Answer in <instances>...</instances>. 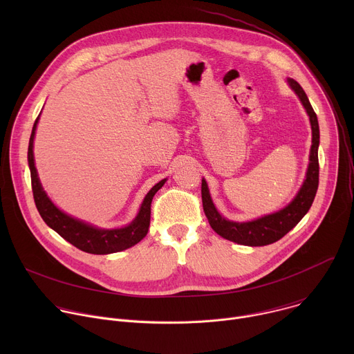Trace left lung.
Listing matches in <instances>:
<instances>
[{
    "label": "left lung",
    "instance_id": "1",
    "mask_svg": "<svg viewBox=\"0 0 354 354\" xmlns=\"http://www.w3.org/2000/svg\"><path fill=\"white\" fill-rule=\"evenodd\" d=\"M287 82L299 97L302 106L306 108L310 116L311 130H313V145L310 151V164H308L307 175L304 179V183H302L297 196L290 201V205H287L284 209L273 214H268L252 221H246V223L230 221V220H225L217 212L213 200L210 197L207 182L205 179H201V201H203V210L212 228L223 238L236 242L239 245L263 246L283 238L290 230H292L301 221L302 217L308 213L318 190L319 126H318L317 113L314 112L308 100V96L306 95L304 89L301 88V85L291 78H288Z\"/></svg>",
    "mask_w": 354,
    "mask_h": 354
}]
</instances>
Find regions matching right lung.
Returning <instances> with one entry per match:
<instances>
[{"label":"right lung","mask_w":354,"mask_h":354,"mask_svg":"<svg viewBox=\"0 0 354 354\" xmlns=\"http://www.w3.org/2000/svg\"><path fill=\"white\" fill-rule=\"evenodd\" d=\"M39 116L35 120L30 140H29L28 162L30 169L33 198H35L37 212L41 216L43 221L50 228L55 230L60 236H63L66 241L73 243L75 248L93 255L115 254V252L124 250L138 243L148 232L149 220H151V201H153L154 194L164 186L167 179H162L161 182H158L147 193L137 217L123 228L105 230V228L93 227L81 220H77L66 214L64 212H62L53 205V201L47 197L39 180L37 171L35 167V158H33V140H35Z\"/></svg>","instance_id":"1"}]
</instances>
